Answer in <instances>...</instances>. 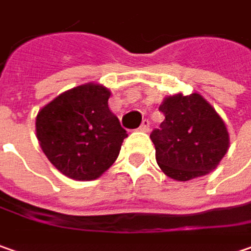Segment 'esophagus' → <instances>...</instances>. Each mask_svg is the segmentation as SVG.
I'll list each match as a JSON object with an SVG mask.
<instances>
[{"mask_svg":"<svg viewBox=\"0 0 251 251\" xmlns=\"http://www.w3.org/2000/svg\"><path fill=\"white\" fill-rule=\"evenodd\" d=\"M140 130H142V132H149V130H150V121H149V119H145V121L142 122Z\"/></svg>","mask_w":251,"mask_h":251,"instance_id":"esophagus-1","label":"esophagus"}]
</instances>
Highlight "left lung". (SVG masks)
<instances>
[{
    "label": "left lung",
    "mask_w": 251,
    "mask_h": 251,
    "mask_svg": "<svg viewBox=\"0 0 251 251\" xmlns=\"http://www.w3.org/2000/svg\"><path fill=\"white\" fill-rule=\"evenodd\" d=\"M158 111L166 116L150 133L166 176L188 181L216 169L229 149L224 121L200 94L173 95Z\"/></svg>",
    "instance_id": "8db88e82"
}]
</instances>
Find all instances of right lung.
<instances>
[{"label":"right lung","instance_id":"add662e5","mask_svg":"<svg viewBox=\"0 0 251 251\" xmlns=\"http://www.w3.org/2000/svg\"><path fill=\"white\" fill-rule=\"evenodd\" d=\"M111 93L98 84L69 90L43 106L36 135L50 163L73 180L98 178L118 158L126 130L108 106Z\"/></svg>","mask_w":251,"mask_h":251}]
</instances>
